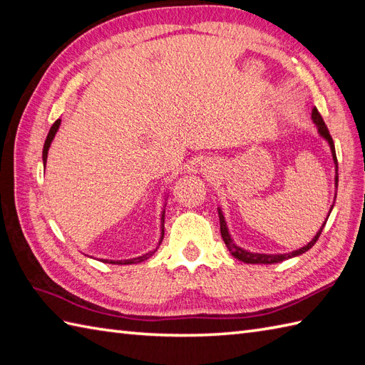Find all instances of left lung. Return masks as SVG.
I'll return each instance as SVG.
<instances>
[{"label": "left lung", "instance_id": "left-lung-1", "mask_svg": "<svg viewBox=\"0 0 365 365\" xmlns=\"http://www.w3.org/2000/svg\"><path fill=\"white\" fill-rule=\"evenodd\" d=\"M312 121L315 123V126H317L319 134L329 143L331 153H333V160H334V164H336V187H337L339 173H337V158H336L334 142H333V137H331V134H329V131H328L325 121H323L322 115L319 114V110L315 109V108L312 109ZM334 201H336V197H334ZM333 206H334V205H333ZM333 206H331V209H329V214H331V210H333ZM329 214H328V217H329ZM218 218H220V232H222V239H223V242L226 244V247H228L230 253H231L234 257H236V259H239V261L247 262V264H277V262H281V261H286V259H289V257H295V256H299V255L306 253V251L309 250V248H312L315 242H317V239L320 237V234H322L323 228H325L327 220H328V218H327L325 223L322 225L320 231H319L317 234H315L314 239L309 242V244L302 247L299 250H295V251H292V253H286V255H261V253H250V251H247V250H244V248H240V247H237L236 244H234L231 236H230L228 226H226L225 217H223V212H222L220 207H218Z\"/></svg>", "mask_w": 365, "mask_h": 365}]
</instances>
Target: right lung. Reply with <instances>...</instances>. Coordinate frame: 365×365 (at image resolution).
<instances>
[{
    "mask_svg": "<svg viewBox=\"0 0 365 365\" xmlns=\"http://www.w3.org/2000/svg\"><path fill=\"white\" fill-rule=\"evenodd\" d=\"M59 126H61V118L54 121V125L51 126L50 133H48V135H46V140H45V145H43V164H46L48 150H50V145H51V142H53V139H54L56 133H58ZM164 218H165V209L162 210V217H160V223H162V230H160V231H162V232H160V240H159V244L162 242V239H164ZM155 251H156V250H155ZM155 251H150V253H147V255H142V256H139V257H134V259H126V261H109V259H101V261H103V262H108V264H118V265L139 264V262L147 261V259H148L150 256H153V253H155Z\"/></svg>",
    "mask_w": 365,
    "mask_h": 365,
    "instance_id": "add662e5",
    "label": "right lung"
}]
</instances>
